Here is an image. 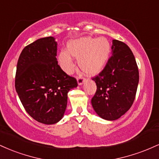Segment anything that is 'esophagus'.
Returning <instances> with one entry per match:
<instances>
[{
    "mask_svg": "<svg viewBox=\"0 0 159 159\" xmlns=\"http://www.w3.org/2000/svg\"><path fill=\"white\" fill-rule=\"evenodd\" d=\"M85 81H86L85 78L82 77L81 75H80L79 77H78V85H81L82 84H83Z\"/></svg>",
    "mask_w": 159,
    "mask_h": 159,
    "instance_id": "1",
    "label": "esophagus"
}]
</instances>
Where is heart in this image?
I'll return each instance as SVG.
<instances>
[{
  "instance_id": "obj_1",
  "label": "heart",
  "mask_w": 159,
  "mask_h": 159,
  "mask_svg": "<svg viewBox=\"0 0 159 159\" xmlns=\"http://www.w3.org/2000/svg\"><path fill=\"white\" fill-rule=\"evenodd\" d=\"M111 52V44L105 37H82L72 40L67 44V52L62 51L58 61L63 70L70 74L75 65L72 57L79 59L78 64L88 75H96L106 64Z\"/></svg>"
}]
</instances>
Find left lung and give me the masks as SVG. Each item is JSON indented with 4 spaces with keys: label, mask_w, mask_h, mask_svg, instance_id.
<instances>
[{
    "label": "left lung",
    "mask_w": 159,
    "mask_h": 159,
    "mask_svg": "<svg viewBox=\"0 0 159 159\" xmlns=\"http://www.w3.org/2000/svg\"><path fill=\"white\" fill-rule=\"evenodd\" d=\"M112 55L103 70L92 79L97 90L91 99L94 111L100 117L115 120L132 107L136 96L139 72L129 47L114 39Z\"/></svg>",
    "instance_id": "left-lung-1"
}]
</instances>
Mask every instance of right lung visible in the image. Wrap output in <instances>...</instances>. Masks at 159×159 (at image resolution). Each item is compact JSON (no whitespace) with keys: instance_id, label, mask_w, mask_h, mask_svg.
Masks as SVG:
<instances>
[{"instance_id":"obj_1","label":"right lung","mask_w":159,"mask_h":159,"mask_svg":"<svg viewBox=\"0 0 159 159\" xmlns=\"http://www.w3.org/2000/svg\"><path fill=\"white\" fill-rule=\"evenodd\" d=\"M57 45L52 36L36 40L23 49L16 68L15 87L21 104L31 117L47 125L62 119L68 92L78 86L58 65Z\"/></svg>"}]
</instances>
